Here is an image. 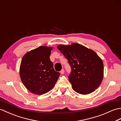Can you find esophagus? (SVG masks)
<instances>
[{
    "mask_svg": "<svg viewBox=\"0 0 121 121\" xmlns=\"http://www.w3.org/2000/svg\"><path fill=\"white\" fill-rule=\"evenodd\" d=\"M64 73H65V70H64L63 69H62V70H61V71H60V73H61V74H63Z\"/></svg>",
    "mask_w": 121,
    "mask_h": 121,
    "instance_id": "obj_1",
    "label": "esophagus"
}]
</instances>
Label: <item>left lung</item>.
Listing matches in <instances>:
<instances>
[{"label": "left lung", "mask_w": 121, "mask_h": 121, "mask_svg": "<svg viewBox=\"0 0 121 121\" xmlns=\"http://www.w3.org/2000/svg\"><path fill=\"white\" fill-rule=\"evenodd\" d=\"M57 48L67 59L71 68L69 80L74 91L87 95L94 91L104 77V64L97 54L79 43L60 45Z\"/></svg>", "instance_id": "left-lung-1"}]
</instances>
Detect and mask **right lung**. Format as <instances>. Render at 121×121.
<instances>
[{"instance_id": "right-lung-1", "label": "right lung", "mask_w": 121, "mask_h": 121, "mask_svg": "<svg viewBox=\"0 0 121 121\" xmlns=\"http://www.w3.org/2000/svg\"><path fill=\"white\" fill-rule=\"evenodd\" d=\"M52 48L40 46L25 53L20 68L25 87L33 94L43 95L55 85L60 73L53 69L49 56Z\"/></svg>"}]
</instances>
